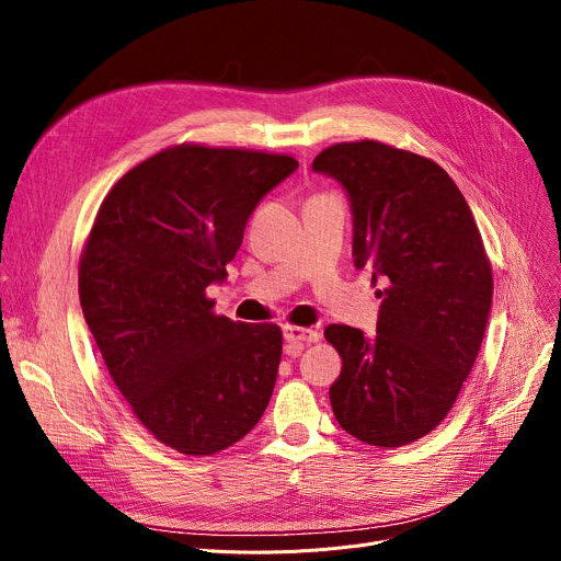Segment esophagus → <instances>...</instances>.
Listing matches in <instances>:
<instances>
[{"label": "esophagus", "instance_id": "1", "mask_svg": "<svg viewBox=\"0 0 561 561\" xmlns=\"http://www.w3.org/2000/svg\"><path fill=\"white\" fill-rule=\"evenodd\" d=\"M284 339L293 345L288 352H300L305 343H316L320 339V334L316 330L309 328H298V325H284Z\"/></svg>", "mask_w": 561, "mask_h": 561}]
</instances>
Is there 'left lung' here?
I'll return each instance as SVG.
<instances>
[{
  "label": "left lung",
  "instance_id": "1",
  "mask_svg": "<svg viewBox=\"0 0 561 561\" xmlns=\"http://www.w3.org/2000/svg\"><path fill=\"white\" fill-rule=\"evenodd\" d=\"M311 168L345 188L352 254L381 290L377 334L330 325L343 359L330 402L364 444L400 448L448 416L473 368L493 275L480 229L450 174L387 142H336Z\"/></svg>",
  "mask_w": 561,
  "mask_h": 561
}]
</instances>
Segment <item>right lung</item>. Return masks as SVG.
<instances>
[{
  "instance_id": "1",
  "label": "right lung",
  "mask_w": 561,
  "mask_h": 561,
  "mask_svg": "<svg viewBox=\"0 0 561 561\" xmlns=\"http://www.w3.org/2000/svg\"><path fill=\"white\" fill-rule=\"evenodd\" d=\"M288 154L182 142L131 168L104 197L79 261V300L117 391L182 455L241 440L271 402L282 330L214 313L261 197Z\"/></svg>"
}]
</instances>
